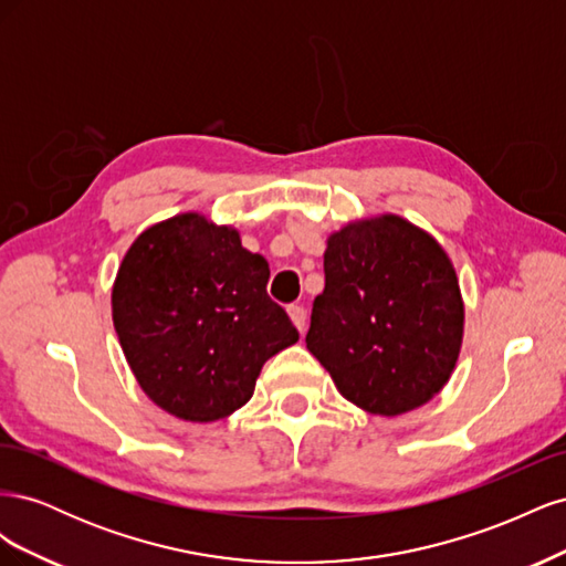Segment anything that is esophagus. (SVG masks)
<instances>
[{
  "mask_svg": "<svg viewBox=\"0 0 566 566\" xmlns=\"http://www.w3.org/2000/svg\"><path fill=\"white\" fill-rule=\"evenodd\" d=\"M287 316H290V321L295 323V328H297L300 333H304V328H306V312H304V306H300V304L287 306Z\"/></svg>",
  "mask_w": 566,
  "mask_h": 566,
  "instance_id": "1",
  "label": "esophagus"
}]
</instances>
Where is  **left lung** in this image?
Masks as SVG:
<instances>
[{
	"label": "left lung",
	"instance_id": "8db88e82",
	"mask_svg": "<svg viewBox=\"0 0 566 566\" xmlns=\"http://www.w3.org/2000/svg\"><path fill=\"white\" fill-rule=\"evenodd\" d=\"M323 271L306 349L342 397L387 418L437 397L465 325L447 250L408 219L380 214L331 233Z\"/></svg>",
	"mask_w": 566,
	"mask_h": 566
}]
</instances>
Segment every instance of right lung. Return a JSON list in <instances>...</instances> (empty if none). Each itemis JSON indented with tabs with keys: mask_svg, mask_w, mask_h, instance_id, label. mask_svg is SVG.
Masks as SVG:
<instances>
[{
	"mask_svg": "<svg viewBox=\"0 0 566 566\" xmlns=\"http://www.w3.org/2000/svg\"><path fill=\"white\" fill-rule=\"evenodd\" d=\"M266 283L264 256L205 214L169 217L136 238L111 304L146 397L188 422H214L245 406L262 366L300 339Z\"/></svg>",
	"mask_w": 566,
	"mask_h": 566,
	"instance_id": "1",
	"label": "right lung"
}]
</instances>
